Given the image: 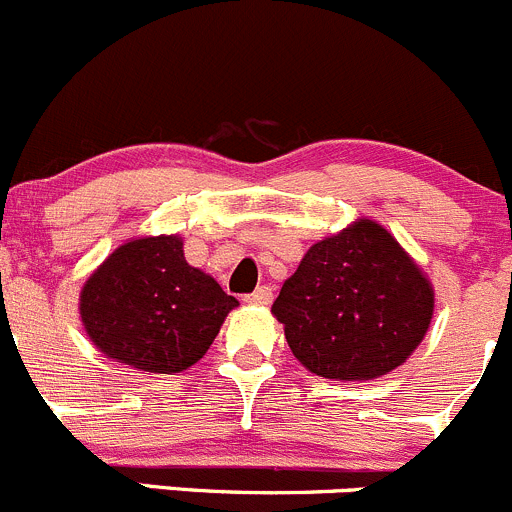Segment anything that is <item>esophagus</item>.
Instances as JSON below:
<instances>
[{
  "mask_svg": "<svg viewBox=\"0 0 512 512\" xmlns=\"http://www.w3.org/2000/svg\"><path fill=\"white\" fill-rule=\"evenodd\" d=\"M271 298H273L271 286H261V288H256L254 293H249V296H246V303H254V306H268V303H271Z\"/></svg>",
  "mask_w": 512,
  "mask_h": 512,
  "instance_id": "obj_1",
  "label": "esophagus"
}]
</instances>
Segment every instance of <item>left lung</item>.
I'll use <instances>...</instances> for the list:
<instances>
[{"instance_id":"8db88e82","label":"left lung","mask_w":512,"mask_h":512,"mask_svg":"<svg viewBox=\"0 0 512 512\" xmlns=\"http://www.w3.org/2000/svg\"><path fill=\"white\" fill-rule=\"evenodd\" d=\"M433 308V283L396 236L356 219L306 251L271 313L306 371L373 381L421 346Z\"/></svg>"}]
</instances>
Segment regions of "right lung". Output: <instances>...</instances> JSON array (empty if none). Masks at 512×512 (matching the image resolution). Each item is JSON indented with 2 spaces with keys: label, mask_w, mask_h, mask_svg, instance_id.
<instances>
[{
  "label": "right lung",
  "mask_w": 512,
  "mask_h": 512,
  "mask_svg": "<svg viewBox=\"0 0 512 512\" xmlns=\"http://www.w3.org/2000/svg\"><path fill=\"white\" fill-rule=\"evenodd\" d=\"M236 306L209 273L186 263L176 234L121 244L79 293L89 341L106 358L146 373H181L201 361Z\"/></svg>",
  "instance_id": "1"
}]
</instances>
